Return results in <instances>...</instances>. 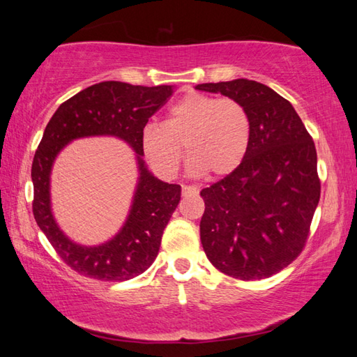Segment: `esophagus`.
I'll return each mask as SVG.
<instances>
[{
  "mask_svg": "<svg viewBox=\"0 0 357 357\" xmlns=\"http://www.w3.org/2000/svg\"><path fill=\"white\" fill-rule=\"evenodd\" d=\"M199 193V190H198V187H195V185H183V196H195V195H198Z\"/></svg>",
  "mask_w": 357,
  "mask_h": 357,
  "instance_id": "34e87169",
  "label": "esophagus"
}]
</instances>
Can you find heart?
<instances>
[{
  "label": "heart",
  "instance_id": "obj_1",
  "mask_svg": "<svg viewBox=\"0 0 357 357\" xmlns=\"http://www.w3.org/2000/svg\"><path fill=\"white\" fill-rule=\"evenodd\" d=\"M252 124L247 109L233 98L190 92L174 102L162 124H147L141 150L161 176L176 173L184 146L193 174L227 176L247 155Z\"/></svg>",
  "mask_w": 357,
  "mask_h": 357
}]
</instances>
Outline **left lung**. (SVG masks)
Returning <instances> with one entry per match:
<instances>
[{
  "label": "left lung",
  "instance_id": "left-lung-1",
  "mask_svg": "<svg viewBox=\"0 0 357 357\" xmlns=\"http://www.w3.org/2000/svg\"><path fill=\"white\" fill-rule=\"evenodd\" d=\"M196 89L239 101L252 124L244 161L201 192L204 252L231 278H270L301 255L319 204L313 138L293 105L261 82L239 78Z\"/></svg>",
  "mask_w": 357,
  "mask_h": 357
}]
</instances>
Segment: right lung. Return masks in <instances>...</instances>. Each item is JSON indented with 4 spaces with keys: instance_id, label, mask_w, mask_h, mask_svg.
<instances>
[{
    "instance_id": "obj_1",
    "label": "right lung",
    "mask_w": 357,
    "mask_h": 357,
    "mask_svg": "<svg viewBox=\"0 0 357 357\" xmlns=\"http://www.w3.org/2000/svg\"><path fill=\"white\" fill-rule=\"evenodd\" d=\"M173 89L104 81L63 102L45 126L32 164L33 216L58 256L82 276L121 282L141 275L156 259L162 231L181 199V185L162 183L147 170L141 132ZM87 135H115L126 140L135 150L140 170L125 225L110 241L95 248L67 238L52 218L50 204L52 162L67 143Z\"/></svg>"
}]
</instances>
